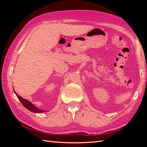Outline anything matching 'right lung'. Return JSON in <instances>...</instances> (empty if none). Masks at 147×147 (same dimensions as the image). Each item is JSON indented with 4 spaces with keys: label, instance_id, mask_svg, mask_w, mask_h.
<instances>
[{
    "label": "right lung",
    "instance_id": "right-lung-1",
    "mask_svg": "<svg viewBox=\"0 0 147 147\" xmlns=\"http://www.w3.org/2000/svg\"><path fill=\"white\" fill-rule=\"evenodd\" d=\"M14 92H15V91H14ZM15 93H16V95L18 99L20 100V102L22 103V104H23L24 107L26 108L28 110H29L31 112H35V113H41V112H45L44 111L40 110V109H38V108H36L35 105H33L32 104V103L30 102L28 100H27L22 98L21 96L18 95L16 92H15Z\"/></svg>",
    "mask_w": 147,
    "mask_h": 147
}]
</instances>
